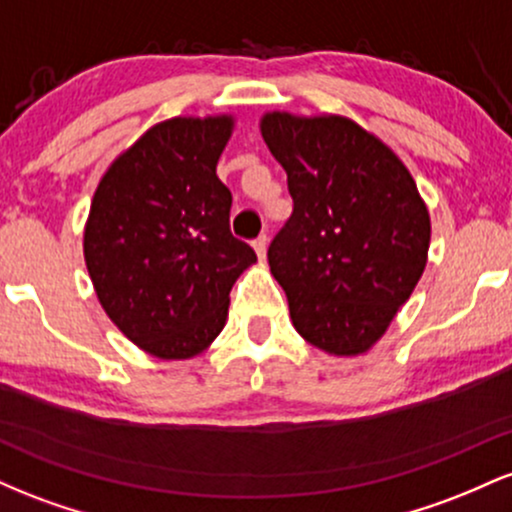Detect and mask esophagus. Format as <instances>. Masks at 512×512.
<instances>
[{"label": "esophagus", "instance_id": "34e87169", "mask_svg": "<svg viewBox=\"0 0 512 512\" xmlns=\"http://www.w3.org/2000/svg\"><path fill=\"white\" fill-rule=\"evenodd\" d=\"M252 248H255V252H257V257H260V260H264V255H267V236H257L255 240H252Z\"/></svg>", "mask_w": 512, "mask_h": 512}]
</instances>
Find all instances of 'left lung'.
I'll list each match as a JSON object with an SVG mask.
<instances>
[{
  "label": "left lung",
  "mask_w": 512,
  "mask_h": 512,
  "mask_svg": "<svg viewBox=\"0 0 512 512\" xmlns=\"http://www.w3.org/2000/svg\"><path fill=\"white\" fill-rule=\"evenodd\" d=\"M260 129L293 199L267 250L293 327L327 354H363L424 274V199L395 151L346 117L267 113Z\"/></svg>",
  "instance_id": "obj_1"
}]
</instances>
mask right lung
<instances>
[{"instance_id": "add662e5", "label": "right lung", "mask_w": 512, "mask_h": 512, "mask_svg": "<svg viewBox=\"0 0 512 512\" xmlns=\"http://www.w3.org/2000/svg\"><path fill=\"white\" fill-rule=\"evenodd\" d=\"M233 117H173L139 137L98 182L84 257L103 310L146 354L197 356L257 260L233 238L231 190L216 175Z\"/></svg>"}]
</instances>
